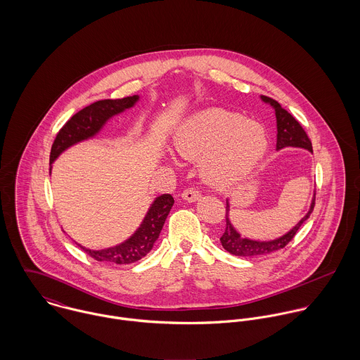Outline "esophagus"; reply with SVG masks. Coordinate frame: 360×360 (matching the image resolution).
Masks as SVG:
<instances>
[{
	"label": "esophagus",
	"mask_w": 360,
	"mask_h": 360,
	"mask_svg": "<svg viewBox=\"0 0 360 360\" xmlns=\"http://www.w3.org/2000/svg\"><path fill=\"white\" fill-rule=\"evenodd\" d=\"M181 197L183 200L188 201V202H195L197 200L201 198V191L194 188V187H190V188H186L183 193H181Z\"/></svg>",
	"instance_id": "esophagus-1"
}]
</instances>
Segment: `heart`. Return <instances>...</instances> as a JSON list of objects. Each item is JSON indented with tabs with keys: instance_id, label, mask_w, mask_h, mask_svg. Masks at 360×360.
Listing matches in <instances>:
<instances>
[{
	"instance_id": "b5f03b06",
	"label": "heart",
	"mask_w": 360,
	"mask_h": 360,
	"mask_svg": "<svg viewBox=\"0 0 360 360\" xmlns=\"http://www.w3.org/2000/svg\"><path fill=\"white\" fill-rule=\"evenodd\" d=\"M173 146L186 159H201L206 181L226 186L257 165L267 150V137L257 122L212 109L187 119L176 131Z\"/></svg>"
}]
</instances>
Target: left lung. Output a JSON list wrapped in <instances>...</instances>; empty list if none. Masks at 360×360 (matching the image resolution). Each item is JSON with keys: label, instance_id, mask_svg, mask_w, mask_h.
Returning <instances> with one entry per match:
<instances>
[{"label": "left lung", "instance_id": "1", "mask_svg": "<svg viewBox=\"0 0 360 360\" xmlns=\"http://www.w3.org/2000/svg\"><path fill=\"white\" fill-rule=\"evenodd\" d=\"M260 97L264 103H270L276 112L277 150H281L284 147H300V148H305L310 153H313L311 141H310L307 131L304 130V127L301 126V123L288 110L281 108V105L276 100L266 97V96H260ZM314 201H316V193L311 200V205H310L307 216H304L302 220H300V223L291 231H288L285 236H283L277 240H273V241H267V243L266 241L259 243V241H252L248 238H241L240 234L234 230V227L231 226V223L229 220V202H227V205H226V230L220 237V243L226 251H229L230 254H233L236 257H257V255H266V254L278 251V250L284 248L295 237V234L300 230V227L302 226V223L308 220L310 213L313 212Z\"/></svg>", "mask_w": 360, "mask_h": 360}]
</instances>
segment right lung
Returning a JSON list of instances; mask_svg holds the SVG:
<instances>
[{"label": "right lung", "instance_id": "1", "mask_svg": "<svg viewBox=\"0 0 360 360\" xmlns=\"http://www.w3.org/2000/svg\"><path fill=\"white\" fill-rule=\"evenodd\" d=\"M137 100V96L126 97L122 100H101L79 110L58 131L52 144L50 162H53L56 156L65 151L68 147L94 136L110 116L133 106ZM173 204L174 200L170 194H163L158 197L150 207L140 229L127 241L117 247L103 251H91L83 248L79 244L77 245L89 257L98 262H112L117 264H129L137 262L153 250L154 243L160 234V230Z\"/></svg>", "mask_w": 360, "mask_h": 360}]
</instances>
